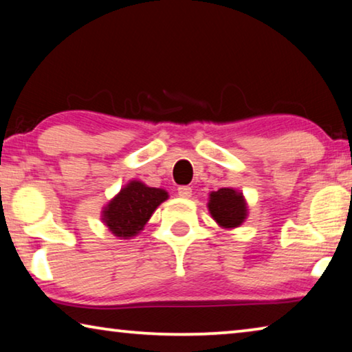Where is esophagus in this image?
I'll return each instance as SVG.
<instances>
[{"instance_id":"obj_1","label":"esophagus","mask_w":352,"mask_h":352,"mask_svg":"<svg viewBox=\"0 0 352 352\" xmlns=\"http://www.w3.org/2000/svg\"><path fill=\"white\" fill-rule=\"evenodd\" d=\"M178 195H180L182 199H189L190 195H192V189L189 186H180L178 188Z\"/></svg>"}]
</instances>
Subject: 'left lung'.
I'll return each instance as SVG.
<instances>
[{"mask_svg":"<svg viewBox=\"0 0 352 352\" xmlns=\"http://www.w3.org/2000/svg\"><path fill=\"white\" fill-rule=\"evenodd\" d=\"M212 219L222 228H237L247 219V204L242 192L233 188H220L212 190L208 201Z\"/></svg>","mask_w":352,"mask_h":352,"instance_id":"1","label":"left lung"}]
</instances>
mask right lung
<instances>
[{
    "label": "right lung",
    "instance_id": "right-lung-1",
    "mask_svg": "<svg viewBox=\"0 0 352 352\" xmlns=\"http://www.w3.org/2000/svg\"><path fill=\"white\" fill-rule=\"evenodd\" d=\"M168 197L164 189L132 180L104 208L102 222L116 237L130 239L144 228L153 211Z\"/></svg>",
    "mask_w": 352,
    "mask_h": 352
}]
</instances>
